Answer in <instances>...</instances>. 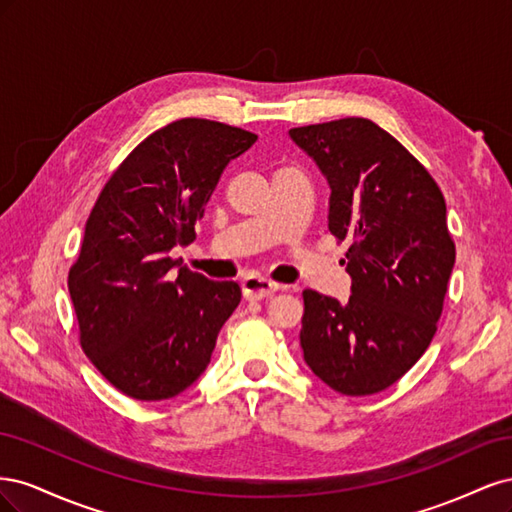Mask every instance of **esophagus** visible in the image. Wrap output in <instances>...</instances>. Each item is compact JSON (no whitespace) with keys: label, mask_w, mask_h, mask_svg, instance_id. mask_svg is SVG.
Segmentation results:
<instances>
[{"label":"esophagus","mask_w":512,"mask_h":512,"mask_svg":"<svg viewBox=\"0 0 512 512\" xmlns=\"http://www.w3.org/2000/svg\"><path fill=\"white\" fill-rule=\"evenodd\" d=\"M241 288H243V297L247 301H262V299L271 297L273 292L280 290V284L267 280V277L250 275V277H245V280L241 282Z\"/></svg>","instance_id":"obj_1"}]
</instances>
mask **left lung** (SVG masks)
<instances>
[{"mask_svg": "<svg viewBox=\"0 0 512 512\" xmlns=\"http://www.w3.org/2000/svg\"><path fill=\"white\" fill-rule=\"evenodd\" d=\"M288 134L329 183V230L350 241L348 303L303 292V359L337 393H380L436 335L455 267L444 196L425 166L369 119Z\"/></svg>", "mask_w": 512, "mask_h": 512, "instance_id": "obj_1", "label": "left lung"}]
</instances>
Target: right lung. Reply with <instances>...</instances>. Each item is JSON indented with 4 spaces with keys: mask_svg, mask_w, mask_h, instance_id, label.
<instances>
[{
    "mask_svg": "<svg viewBox=\"0 0 512 512\" xmlns=\"http://www.w3.org/2000/svg\"><path fill=\"white\" fill-rule=\"evenodd\" d=\"M256 134L209 119H179L121 162L91 209L68 275L81 346L115 389L162 401L192 386L222 324L241 301L237 282H213L168 254L194 226L230 160Z\"/></svg>",
    "mask_w": 512,
    "mask_h": 512,
    "instance_id": "obj_1",
    "label": "right lung"
}]
</instances>
